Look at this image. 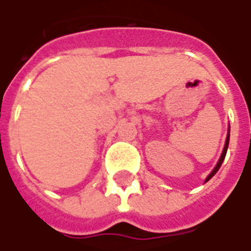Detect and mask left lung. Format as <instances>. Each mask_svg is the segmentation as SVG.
<instances>
[{
    "instance_id": "1",
    "label": "left lung",
    "mask_w": 251,
    "mask_h": 251,
    "mask_svg": "<svg viewBox=\"0 0 251 251\" xmlns=\"http://www.w3.org/2000/svg\"><path fill=\"white\" fill-rule=\"evenodd\" d=\"M228 140H230V136H227V138H226V144H225V149H223V153H222V156H221V160H219V163L216 164V167H215V168H214V171H212V172H211V174L208 175V177H207V180H205V181H208V180H210L211 177H212V176H214V175H215L216 172H218V169L221 168L222 163H223V160H225V157H226L227 147H228Z\"/></svg>"
}]
</instances>
